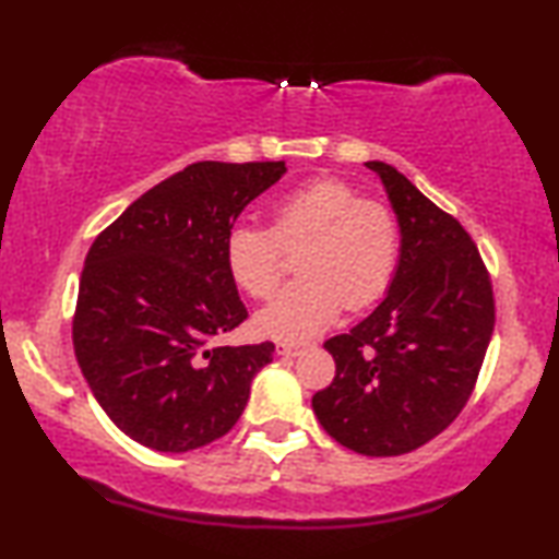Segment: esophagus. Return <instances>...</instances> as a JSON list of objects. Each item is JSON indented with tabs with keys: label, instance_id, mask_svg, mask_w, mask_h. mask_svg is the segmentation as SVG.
Segmentation results:
<instances>
[{
	"label": "esophagus",
	"instance_id": "1",
	"mask_svg": "<svg viewBox=\"0 0 559 559\" xmlns=\"http://www.w3.org/2000/svg\"><path fill=\"white\" fill-rule=\"evenodd\" d=\"M304 349V342H281L278 344V355H288V357H294V355H298V352Z\"/></svg>",
	"mask_w": 559,
	"mask_h": 559
}]
</instances>
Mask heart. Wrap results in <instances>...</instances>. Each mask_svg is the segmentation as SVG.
Segmentation results:
<instances>
[{"instance_id":"b5f03b06","label":"heart","mask_w":559,"mask_h":559,"mask_svg":"<svg viewBox=\"0 0 559 559\" xmlns=\"http://www.w3.org/2000/svg\"><path fill=\"white\" fill-rule=\"evenodd\" d=\"M301 281L258 313V329L276 340L319 334L344 306L361 311L395 281L400 225L395 212L340 177H313L273 202V225L235 223L225 235V265L253 298L276 296L288 271L286 250H298Z\"/></svg>"}]
</instances>
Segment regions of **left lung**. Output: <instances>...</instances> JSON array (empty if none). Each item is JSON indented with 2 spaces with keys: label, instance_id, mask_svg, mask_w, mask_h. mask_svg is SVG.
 <instances>
[{
  "label": "left lung",
  "instance_id": "left-lung-1",
  "mask_svg": "<svg viewBox=\"0 0 559 559\" xmlns=\"http://www.w3.org/2000/svg\"><path fill=\"white\" fill-rule=\"evenodd\" d=\"M395 210L403 253L384 301L349 334L324 342L336 361L313 413L361 455H403L459 418L489 349L491 276L463 225L395 167L367 162Z\"/></svg>",
  "mask_w": 559,
  "mask_h": 559
}]
</instances>
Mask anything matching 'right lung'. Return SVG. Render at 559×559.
Listing matches in <instances>:
<instances>
[{
  "label": "right lung",
  "instance_id": "right-lung-1",
  "mask_svg": "<svg viewBox=\"0 0 559 559\" xmlns=\"http://www.w3.org/2000/svg\"><path fill=\"white\" fill-rule=\"evenodd\" d=\"M283 162H194L131 202L85 255L73 347L98 405L164 453L223 438L276 344L217 347L248 319L225 235Z\"/></svg>",
  "mask_w": 559,
  "mask_h": 559
}]
</instances>
